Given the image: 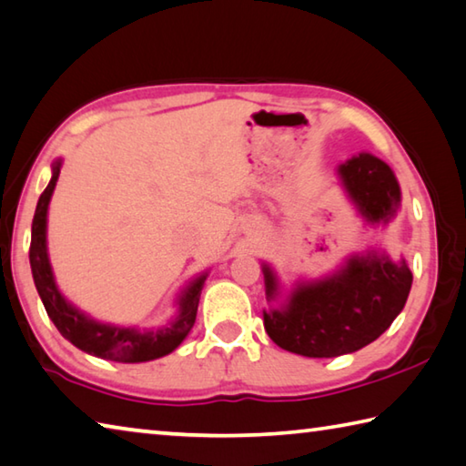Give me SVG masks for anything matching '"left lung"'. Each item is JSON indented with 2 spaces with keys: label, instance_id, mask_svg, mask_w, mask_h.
<instances>
[{
  "label": "left lung",
  "instance_id": "1",
  "mask_svg": "<svg viewBox=\"0 0 466 466\" xmlns=\"http://www.w3.org/2000/svg\"><path fill=\"white\" fill-rule=\"evenodd\" d=\"M336 173L367 224L391 222L401 204L391 167L369 152H359L338 165ZM262 275L270 303L262 309L267 334L283 350L309 359L342 357L377 340L401 314L413 281L405 258L395 262L375 248L350 255L324 279L298 281L283 301H279L283 291L273 267L262 262Z\"/></svg>",
  "mask_w": 466,
  "mask_h": 466
}]
</instances>
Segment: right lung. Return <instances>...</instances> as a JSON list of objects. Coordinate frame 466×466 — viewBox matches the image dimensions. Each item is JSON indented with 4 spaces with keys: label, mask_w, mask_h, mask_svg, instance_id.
I'll list each match as a JSON object with an SVG mask.
<instances>
[{
    "label": "right lung",
    "mask_w": 466,
    "mask_h": 466,
    "mask_svg": "<svg viewBox=\"0 0 466 466\" xmlns=\"http://www.w3.org/2000/svg\"><path fill=\"white\" fill-rule=\"evenodd\" d=\"M63 158H56L53 163V177L42 191L38 199L36 211L32 219V240H30V267L36 291L48 318L53 319L58 332L79 350L116 362H147L171 354L179 346L196 324L199 295L204 289L208 279L206 273L198 275L196 279L183 287L181 293L177 295V314L167 321V324L150 329L138 328H122L114 324H104V321L93 319L86 311L75 308L73 303L58 291L53 267L48 260L46 248V218L48 204L53 198L55 185L61 175Z\"/></svg>",
    "instance_id": "1"
}]
</instances>
